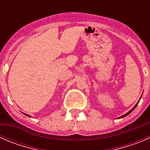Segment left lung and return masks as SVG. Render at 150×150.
Masks as SVG:
<instances>
[{"label": "left lung", "mask_w": 150, "mask_h": 150, "mask_svg": "<svg viewBox=\"0 0 150 150\" xmlns=\"http://www.w3.org/2000/svg\"><path fill=\"white\" fill-rule=\"evenodd\" d=\"M142 94H143V93H142ZM142 96H141V98H142ZM141 98H140V99H141ZM139 101H140V100H139V101H138V102H137V104H136V105H135V106H134V107H133V108H132V109H131V110H130V111H129V112H127V113H125V115H122V116H120V117H117V119H120V118H122V117H125V116H127V115H129V114H130V113H131V112H132V111H133V110H134V109H135V108H136V107H137V105H138V104H139Z\"/></svg>", "instance_id": "obj_1"}]
</instances>
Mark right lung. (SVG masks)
Instances as JSON below:
<instances>
[{"mask_svg":"<svg viewBox=\"0 0 150 150\" xmlns=\"http://www.w3.org/2000/svg\"><path fill=\"white\" fill-rule=\"evenodd\" d=\"M24 114H25V115L28 116V117H31V116H30V115H28V114H25V113H24Z\"/></svg>","mask_w":150,"mask_h":150,"instance_id":"obj_1","label":"right lung"}]
</instances>
